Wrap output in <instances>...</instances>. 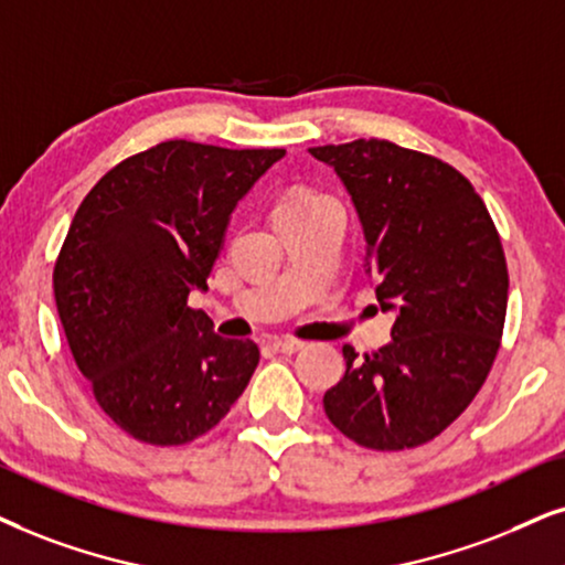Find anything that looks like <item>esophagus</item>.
Returning a JSON list of instances; mask_svg holds the SVG:
<instances>
[{"mask_svg": "<svg viewBox=\"0 0 565 565\" xmlns=\"http://www.w3.org/2000/svg\"><path fill=\"white\" fill-rule=\"evenodd\" d=\"M270 347H274L276 352H281V354H295V352H299V349L305 347V341H299V339H276Z\"/></svg>", "mask_w": 565, "mask_h": 565, "instance_id": "34e87169", "label": "esophagus"}]
</instances>
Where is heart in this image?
Wrapping results in <instances>:
<instances>
[{"label": "heart", "mask_w": 565, "mask_h": 565, "mask_svg": "<svg viewBox=\"0 0 565 565\" xmlns=\"http://www.w3.org/2000/svg\"><path fill=\"white\" fill-rule=\"evenodd\" d=\"M326 195H320L316 190H289L287 195L278 200L276 209H281V205H295V203H312V200H320Z\"/></svg>", "instance_id": "b5f03b06"}]
</instances>
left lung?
I'll use <instances>...</instances> for the list:
<instances>
[{
	"label": "left lung",
	"mask_w": 565,
	"mask_h": 565,
	"mask_svg": "<svg viewBox=\"0 0 565 565\" xmlns=\"http://www.w3.org/2000/svg\"><path fill=\"white\" fill-rule=\"evenodd\" d=\"M310 153L352 195L375 297L396 310L388 344L362 356L344 347L347 373L326 391V414L356 446L417 448L472 404L501 349V237L472 182L435 156L375 138Z\"/></svg>",
	"instance_id": "8db88e82"
}]
</instances>
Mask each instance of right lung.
<instances>
[{
    "label": "right lung",
    "mask_w": 565,
    "mask_h": 565,
    "mask_svg": "<svg viewBox=\"0 0 565 565\" xmlns=\"http://www.w3.org/2000/svg\"><path fill=\"white\" fill-rule=\"evenodd\" d=\"M278 159L284 148L167 140L106 171L77 209L56 312L96 404L135 440L200 438L258 367V344L221 339L188 297L209 289L234 205Z\"/></svg>",
    "instance_id": "1"
}]
</instances>
